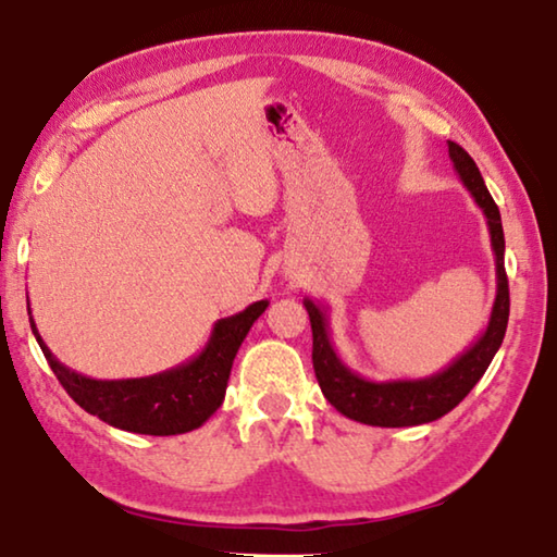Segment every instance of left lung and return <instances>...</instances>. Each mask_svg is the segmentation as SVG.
Returning a JSON list of instances; mask_svg holds the SVG:
<instances>
[{"label": "left lung", "mask_w": 557, "mask_h": 557, "mask_svg": "<svg viewBox=\"0 0 557 557\" xmlns=\"http://www.w3.org/2000/svg\"><path fill=\"white\" fill-rule=\"evenodd\" d=\"M449 159L455 164L461 184L467 186L471 199L486 215L488 235H492V250L496 258V299L492 317L482 336L471 344L465 354H459L447 369H442L428 379H398V381H369L354 373L338 358L336 348L329 336V317L322 305L314 299H305L309 322H312V361L314 373L324 398L334 408L356 422L373 428H412L425 425L455 410L467 398L479 379L486 373L488 363L496 356L504 342L508 324V280L504 268V228L502 213L494 203L492 194L484 184L479 166L457 143H449Z\"/></svg>", "instance_id": "1"}]
</instances>
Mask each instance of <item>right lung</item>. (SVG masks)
Segmentation results:
<instances>
[{
	"instance_id": "add662e5",
	"label": "right lung",
	"mask_w": 557,
	"mask_h": 557,
	"mask_svg": "<svg viewBox=\"0 0 557 557\" xmlns=\"http://www.w3.org/2000/svg\"><path fill=\"white\" fill-rule=\"evenodd\" d=\"M268 305V299L252 301L243 312L219 319L213 324L211 338L191 361L162 373L145 375V379L122 381H98L75 373L44 344L32 317L29 322L55 379L83 410L98 414L102 422L117 430L166 437L201 428L221 408L225 388H228L233 358Z\"/></svg>"
}]
</instances>
